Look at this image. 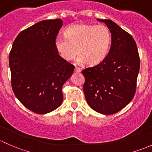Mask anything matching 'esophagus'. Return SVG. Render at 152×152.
<instances>
[{
  "mask_svg": "<svg viewBox=\"0 0 152 152\" xmlns=\"http://www.w3.org/2000/svg\"><path fill=\"white\" fill-rule=\"evenodd\" d=\"M75 72H80L81 69L78 68V67H75Z\"/></svg>",
  "mask_w": 152,
  "mask_h": 152,
  "instance_id": "esophagus-1",
  "label": "esophagus"
}]
</instances>
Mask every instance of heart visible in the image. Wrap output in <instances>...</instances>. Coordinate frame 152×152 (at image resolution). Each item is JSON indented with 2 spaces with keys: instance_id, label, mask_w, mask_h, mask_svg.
<instances>
[{
  "instance_id": "heart-1",
  "label": "heart",
  "mask_w": 152,
  "mask_h": 152,
  "mask_svg": "<svg viewBox=\"0 0 152 152\" xmlns=\"http://www.w3.org/2000/svg\"><path fill=\"white\" fill-rule=\"evenodd\" d=\"M111 40V33L105 26L75 24L65 30V37L55 39L54 47L66 61L73 59L78 53V63L86 61L89 65H96L107 56Z\"/></svg>"
}]
</instances>
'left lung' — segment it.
<instances>
[{"label": "left lung", "instance_id": "obj_1", "mask_svg": "<svg viewBox=\"0 0 152 152\" xmlns=\"http://www.w3.org/2000/svg\"><path fill=\"white\" fill-rule=\"evenodd\" d=\"M104 23L111 33V46L105 58L82 73L83 91L88 105L101 114L118 112L133 99L140 69V58L132 36L110 20Z\"/></svg>", "mask_w": 152, "mask_h": 152}]
</instances>
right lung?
Returning <instances> with one entry per match:
<instances>
[{
    "mask_svg": "<svg viewBox=\"0 0 152 152\" xmlns=\"http://www.w3.org/2000/svg\"><path fill=\"white\" fill-rule=\"evenodd\" d=\"M62 25L61 19L42 20L21 31L9 54L14 93L36 113H48L61 104L62 87L74 71L55 49Z\"/></svg>",
    "mask_w": 152,
    "mask_h": 152,
    "instance_id": "1",
    "label": "right lung"
}]
</instances>
